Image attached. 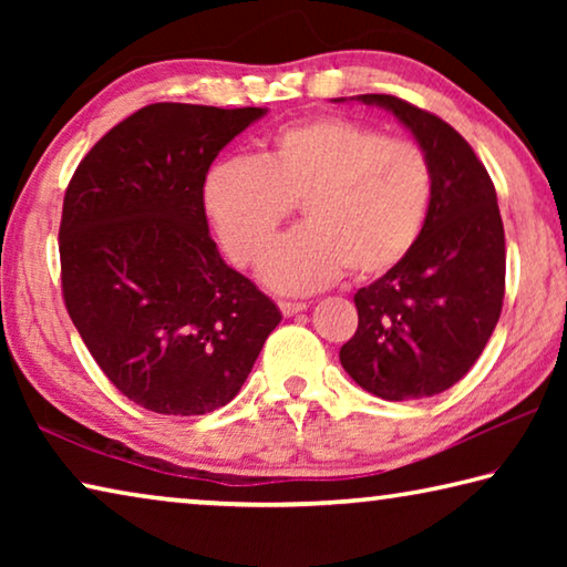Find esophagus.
Returning <instances> with one entry per match:
<instances>
[{
    "instance_id": "esophagus-1",
    "label": "esophagus",
    "mask_w": 567,
    "mask_h": 567,
    "mask_svg": "<svg viewBox=\"0 0 567 567\" xmlns=\"http://www.w3.org/2000/svg\"><path fill=\"white\" fill-rule=\"evenodd\" d=\"M280 310H282L285 318H292V315L307 310V305L305 302H280Z\"/></svg>"
}]
</instances>
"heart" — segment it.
Listing matches in <instances>:
<instances>
[{
    "label": "heart",
    "mask_w": 567,
    "mask_h": 567,
    "mask_svg": "<svg viewBox=\"0 0 567 567\" xmlns=\"http://www.w3.org/2000/svg\"><path fill=\"white\" fill-rule=\"evenodd\" d=\"M433 189V165L417 142L318 117L277 130L260 159L215 162L203 207L225 252L249 267L300 204L306 225L267 254L262 280L277 292L305 295L344 270L370 280L398 267L425 229Z\"/></svg>",
    "instance_id": "1"
}]
</instances>
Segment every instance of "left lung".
I'll return each instance as SVG.
<instances>
[{"instance_id":"left-lung-1","label":"left lung","mask_w":567,"mask_h":567,"mask_svg":"<svg viewBox=\"0 0 567 567\" xmlns=\"http://www.w3.org/2000/svg\"><path fill=\"white\" fill-rule=\"evenodd\" d=\"M358 102L405 124L430 157L435 189L412 252L354 295L358 330L340 348V362L382 400L433 398L465 378L501 320L505 229L497 195L483 162L447 122L392 94H358Z\"/></svg>"}]
</instances>
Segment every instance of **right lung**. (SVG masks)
I'll list each match as a JSON object with an SVG mask.
<instances>
[{
    "instance_id": "right-lung-1",
    "label": "right lung",
    "mask_w": 567,
    "mask_h": 567,
    "mask_svg": "<svg viewBox=\"0 0 567 567\" xmlns=\"http://www.w3.org/2000/svg\"><path fill=\"white\" fill-rule=\"evenodd\" d=\"M265 114L147 104L104 134L66 187V312L112 385L159 415L227 405L282 320L219 257L203 207L219 150Z\"/></svg>"
}]
</instances>
